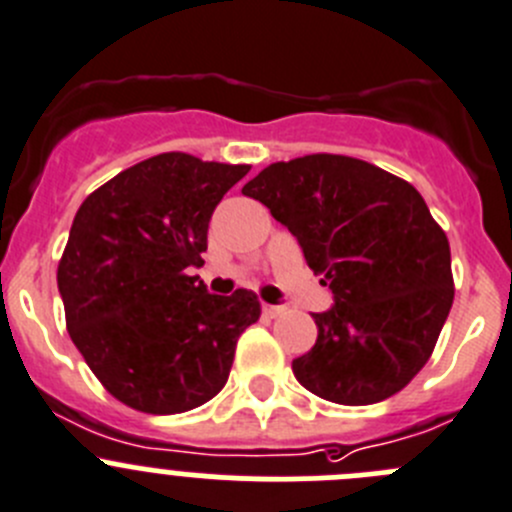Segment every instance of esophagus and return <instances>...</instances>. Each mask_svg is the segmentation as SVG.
I'll return each mask as SVG.
<instances>
[{"mask_svg": "<svg viewBox=\"0 0 512 512\" xmlns=\"http://www.w3.org/2000/svg\"><path fill=\"white\" fill-rule=\"evenodd\" d=\"M262 310H265L267 315H270V318H278V315H283L285 310V305H272V303H262Z\"/></svg>", "mask_w": 512, "mask_h": 512, "instance_id": "obj_1", "label": "esophagus"}]
</instances>
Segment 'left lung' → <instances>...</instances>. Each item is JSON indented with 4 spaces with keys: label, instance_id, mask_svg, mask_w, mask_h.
<instances>
[{
    "label": "left lung",
    "instance_id": "obj_1",
    "mask_svg": "<svg viewBox=\"0 0 512 512\" xmlns=\"http://www.w3.org/2000/svg\"><path fill=\"white\" fill-rule=\"evenodd\" d=\"M283 227L333 293L313 313L315 346L293 374L321 399L364 407L422 371L450 315V242L409 181L361 159L313 154L242 186Z\"/></svg>",
    "mask_w": 512,
    "mask_h": 512
}]
</instances>
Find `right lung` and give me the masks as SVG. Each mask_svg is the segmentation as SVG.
Segmentation results:
<instances>
[{"label": "right lung", "mask_w": 512, "mask_h": 512, "mask_svg": "<svg viewBox=\"0 0 512 512\" xmlns=\"http://www.w3.org/2000/svg\"><path fill=\"white\" fill-rule=\"evenodd\" d=\"M250 166L159 154L95 189L57 267L68 333L118 401L179 414L227 384L237 338L260 318L252 290L212 295L199 278L212 212Z\"/></svg>", "instance_id": "1"}]
</instances>
